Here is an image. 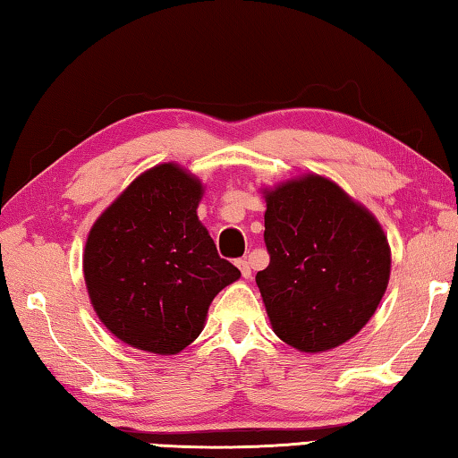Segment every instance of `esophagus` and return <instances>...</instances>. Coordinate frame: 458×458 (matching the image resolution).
Returning <instances> with one entry per match:
<instances>
[{"instance_id": "34e87169", "label": "esophagus", "mask_w": 458, "mask_h": 458, "mask_svg": "<svg viewBox=\"0 0 458 458\" xmlns=\"http://www.w3.org/2000/svg\"><path fill=\"white\" fill-rule=\"evenodd\" d=\"M237 267H239V271H242V276H243L245 279L251 277V266H250V261H247V259H237Z\"/></svg>"}]
</instances>
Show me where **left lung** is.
Segmentation results:
<instances>
[{"instance_id":"left-lung-1","label":"left lung","mask_w":458,"mask_h":458,"mask_svg":"<svg viewBox=\"0 0 458 458\" xmlns=\"http://www.w3.org/2000/svg\"><path fill=\"white\" fill-rule=\"evenodd\" d=\"M269 266L255 282L274 332L300 352H326L362 330L388 287L380 223L338 184L303 174L263 191Z\"/></svg>"}]
</instances>
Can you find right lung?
Segmentation results:
<instances>
[{"label": "right lung", "instance_id": "1", "mask_svg": "<svg viewBox=\"0 0 458 458\" xmlns=\"http://www.w3.org/2000/svg\"><path fill=\"white\" fill-rule=\"evenodd\" d=\"M203 184L165 163L128 184L92 225L84 282L96 316L118 340L171 356L203 332L216 293L242 277L197 216Z\"/></svg>", "mask_w": 458, "mask_h": 458}]
</instances>
